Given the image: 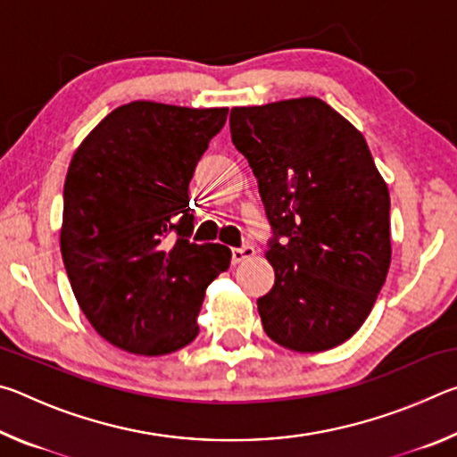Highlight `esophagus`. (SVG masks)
I'll return each instance as SVG.
<instances>
[{
	"instance_id": "esophagus-1",
	"label": "esophagus",
	"mask_w": 457,
	"mask_h": 457,
	"mask_svg": "<svg viewBox=\"0 0 457 457\" xmlns=\"http://www.w3.org/2000/svg\"><path fill=\"white\" fill-rule=\"evenodd\" d=\"M253 256H256V247L252 244H245L242 247H234V250H231V260H234V264H242V262Z\"/></svg>"
}]
</instances>
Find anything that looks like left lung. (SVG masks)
Instances as JSON below:
<instances>
[{
    "instance_id": "1",
    "label": "left lung",
    "mask_w": 457,
    "mask_h": 457,
    "mask_svg": "<svg viewBox=\"0 0 457 457\" xmlns=\"http://www.w3.org/2000/svg\"><path fill=\"white\" fill-rule=\"evenodd\" d=\"M229 129L276 234V280L258 298L266 335L296 353L335 349L367 320L391 264L389 189L365 137L316 96L236 106Z\"/></svg>"
}]
</instances>
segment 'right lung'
Returning a JSON list of instances; mask_svg holds the SVG:
<instances>
[{"instance_id":"add662e5","label":"right lung","mask_w":457,"mask_h":457,"mask_svg":"<svg viewBox=\"0 0 457 457\" xmlns=\"http://www.w3.org/2000/svg\"><path fill=\"white\" fill-rule=\"evenodd\" d=\"M226 119V106L135 100L74 153L62 260L92 328L122 351L159 357L187 346L207 286L229 268V247L189 239V181Z\"/></svg>"}]
</instances>
